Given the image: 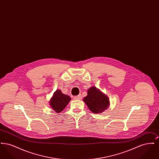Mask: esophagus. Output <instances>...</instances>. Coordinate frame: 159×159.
<instances>
[{"mask_svg": "<svg viewBox=\"0 0 159 159\" xmlns=\"http://www.w3.org/2000/svg\"><path fill=\"white\" fill-rule=\"evenodd\" d=\"M73 98H74V99H78V100H81L82 98V95H81V94H80V95H77V96Z\"/></svg>", "mask_w": 159, "mask_h": 159, "instance_id": "34e87169", "label": "esophagus"}]
</instances>
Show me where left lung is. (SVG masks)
I'll list each match as a JSON object with an SVG mask.
<instances>
[{
  "mask_svg": "<svg viewBox=\"0 0 159 159\" xmlns=\"http://www.w3.org/2000/svg\"><path fill=\"white\" fill-rule=\"evenodd\" d=\"M83 101L94 113H100L107 109L110 104L108 97L95 87H91Z\"/></svg>",
  "mask_w": 159,
  "mask_h": 159,
  "instance_id": "1",
  "label": "left lung"
}]
</instances>
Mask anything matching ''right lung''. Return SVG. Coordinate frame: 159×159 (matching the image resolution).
<instances>
[{
	"mask_svg": "<svg viewBox=\"0 0 159 159\" xmlns=\"http://www.w3.org/2000/svg\"><path fill=\"white\" fill-rule=\"evenodd\" d=\"M70 100L69 96L63 94L60 90H57L50 101V105L55 112L60 113L66 108Z\"/></svg>",
	"mask_w": 159,
	"mask_h": 159,
	"instance_id": "obj_1",
	"label": "right lung"
}]
</instances>
